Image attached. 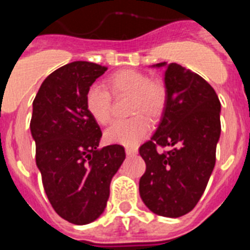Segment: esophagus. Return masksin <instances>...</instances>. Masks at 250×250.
I'll list each match as a JSON object with an SVG mask.
<instances>
[{
	"mask_svg": "<svg viewBox=\"0 0 250 250\" xmlns=\"http://www.w3.org/2000/svg\"><path fill=\"white\" fill-rule=\"evenodd\" d=\"M125 151H126L127 156H134L138 154V147H126Z\"/></svg>",
	"mask_w": 250,
	"mask_h": 250,
	"instance_id": "1",
	"label": "esophagus"
}]
</instances>
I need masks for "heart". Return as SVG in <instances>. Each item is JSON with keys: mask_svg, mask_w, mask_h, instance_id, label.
Returning a JSON list of instances; mask_svg holds the SVG:
<instances>
[{"mask_svg": "<svg viewBox=\"0 0 250 250\" xmlns=\"http://www.w3.org/2000/svg\"><path fill=\"white\" fill-rule=\"evenodd\" d=\"M115 96H131L129 120L116 121L106 130L105 140L110 144L136 146L150 130L149 119L155 120L165 106V89L150 76L136 70H121L115 72L106 81ZM86 110L100 125H106L111 119V95L100 85H91L85 95ZM138 115H136V114Z\"/></svg>", "mask_w": 250, "mask_h": 250, "instance_id": "heart-1", "label": "heart"}]
</instances>
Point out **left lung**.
Returning <instances> with one entry per match:
<instances>
[{
    "label": "left lung",
    "mask_w": 250,
    "mask_h": 250,
    "mask_svg": "<svg viewBox=\"0 0 250 250\" xmlns=\"http://www.w3.org/2000/svg\"><path fill=\"white\" fill-rule=\"evenodd\" d=\"M151 67L165 68V106L155 132L139 150L146 164L139 193L152 213L179 218L199 202L215 165L220 101L202 76L178 63ZM156 145L172 150L158 153Z\"/></svg>",
    "instance_id": "8db88e82"
}]
</instances>
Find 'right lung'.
<instances>
[{"label": "right lung", "instance_id": "1", "mask_svg": "<svg viewBox=\"0 0 250 250\" xmlns=\"http://www.w3.org/2000/svg\"><path fill=\"white\" fill-rule=\"evenodd\" d=\"M106 70L87 61L67 63L46 77L32 103L30 129L43 189L72 224H89L104 213L112 176L125 160L121 145L99 149L103 132L86 110V91Z\"/></svg>", "mask_w": 250, "mask_h": 250}]
</instances>
